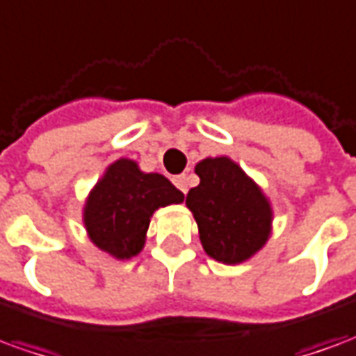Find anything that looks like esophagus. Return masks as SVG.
<instances>
[{
    "instance_id": "obj_1",
    "label": "esophagus",
    "mask_w": 356,
    "mask_h": 356,
    "mask_svg": "<svg viewBox=\"0 0 356 356\" xmlns=\"http://www.w3.org/2000/svg\"><path fill=\"white\" fill-rule=\"evenodd\" d=\"M173 183L177 186L181 193H186V186H188V177L186 175H177V177H173Z\"/></svg>"
}]
</instances>
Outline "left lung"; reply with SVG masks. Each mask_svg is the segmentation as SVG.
I'll use <instances>...</instances> for the list:
<instances>
[{
    "instance_id": "obj_1",
    "label": "left lung",
    "mask_w": 356,
    "mask_h": 356,
    "mask_svg": "<svg viewBox=\"0 0 356 356\" xmlns=\"http://www.w3.org/2000/svg\"><path fill=\"white\" fill-rule=\"evenodd\" d=\"M200 185L186 194L204 252L225 265L248 261L273 232V206L254 179L229 156L196 163Z\"/></svg>"
}]
</instances>
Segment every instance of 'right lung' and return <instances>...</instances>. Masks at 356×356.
<instances>
[{
  "mask_svg": "<svg viewBox=\"0 0 356 356\" xmlns=\"http://www.w3.org/2000/svg\"><path fill=\"white\" fill-rule=\"evenodd\" d=\"M185 194L160 173L120 158L104 171L86 198L83 225L89 240L114 259H131L145 248L150 217L158 208L181 204Z\"/></svg>",
  "mask_w": 356,
  "mask_h": 356,
  "instance_id": "1",
  "label": "right lung"
}]
</instances>
